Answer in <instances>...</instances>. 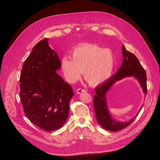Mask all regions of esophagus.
Listing matches in <instances>:
<instances>
[{"label": "esophagus", "mask_w": 160, "mask_h": 160, "mask_svg": "<svg viewBox=\"0 0 160 160\" xmlns=\"http://www.w3.org/2000/svg\"><path fill=\"white\" fill-rule=\"evenodd\" d=\"M76 92H77V94H81L82 93H84V92H85V90L83 89H77Z\"/></svg>", "instance_id": "1"}]
</instances>
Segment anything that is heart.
I'll use <instances>...</instances> for the list:
<instances>
[{
  "instance_id": "obj_1",
  "label": "heart",
  "mask_w": 160,
  "mask_h": 160,
  "mask_svg": "<svg viewBox=\"0 0 160 160\" xmlns=\"http://www.w3.org/2000/svg\"><path fill=\"white\" fill-rule=\"evenodd\" d=\"M71 55L61 60L62 72L70 83L79 80L84 71V78L90 85L101 84L111 76L115 67L113 52L97 45L83 43L72 50Z\"/></svg>"
}]
</instances>
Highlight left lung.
I'll list each match as a JSON object with an SVG mask.
<instances>
[{
	"instance_id": "obj_1",
	"label": "left lung",
	"mask_w": 160,
	"mask_h": 160,
	"mask_svg": "<svg viewBox=\"0 0 160 160\" xmlns=\"http://www.w3.org/2000/svg\"><path fill=\"white\" fill-rule=\"evenodd\" d=\"M123 61L122 64L117 72L110 78L98 85L95 89V95L93 99L94 111L97 121L101 127L111 132H118L128 127L132 123L141 111L143 105L141 106L137 114L128 122H119L113 119L109 113L108 108L107 95L113 85L118 81L129 77L136 79L141 85L145 95L147 93V76L146 71L140 64L138 58L133 53L127 51L124 45L122 46Z\"/></svg>"
}]
</instances>
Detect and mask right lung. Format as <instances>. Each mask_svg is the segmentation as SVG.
I'll list each match as a JSON object with an SVG mask.
<instances>
[{"label": "right lung", "instance_id": "add662e5", "mask_svg": "<svg viewBox=\"0 0 160 160\" xmlns=\"http://www.w3.org/2000/svg\"><path fill=\"white\" fill-rule=\"evenodd\" d=\"M48 40L36 44L24 62L20 97L27 118L39 128L51 132L65 123L74 93L56 72L61 68V61Z\"/></svg>", "mask_w": 160, "mask_h": 160}]
</instances>
